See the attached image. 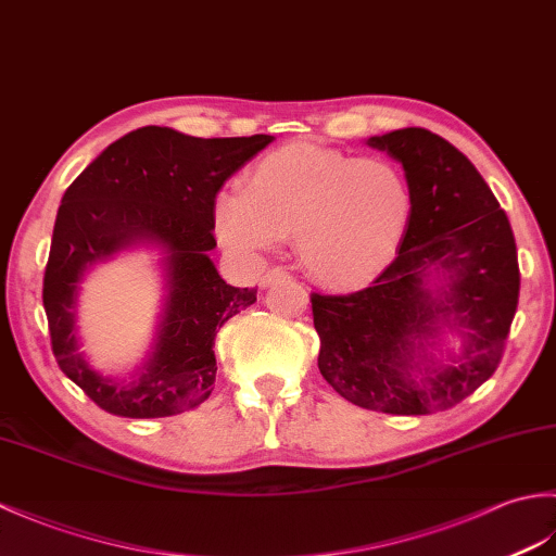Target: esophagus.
Returning a JSON list of instances; mask_svg holds the SVG:
<instances>
[{"instance_id":"34e87169","label":"esophagus","mask_w":556,"mask_h":556,"mask_svg":"<svg viewBox=\"0 0 556 556\" xmlns=\"http://www.w3.org/2000/svg\"><path fill=\"white\" fill-rule=\"evenodd\" d=\"M285 277H289L287 275V269L285 267H271V269H267L263 277H260V287L263 289H267V287H271L275 285V281H279V279H285Z\"/></svg>"}]
</instances>
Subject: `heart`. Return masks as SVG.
Instances as JSON below:
<instances>
[{
    "label": "heart",
    "mask_w": 556,
    "mask_h": 556,
    "mask_svg": "<svg viewBox=\"0 0 556 556\" xmlns=\"http://www.w3.org/2000/svg\"><path fill=\"white\" fill-rule=\"evenodd\" d=\"M413 205V188L394 162L291 143L248 172L245 193L217 195L215 231L222 245L245 257L293 236L313 281L358 289L396 257Z\"/></svg>",
    "instance_id": "1"
}]
</instances>
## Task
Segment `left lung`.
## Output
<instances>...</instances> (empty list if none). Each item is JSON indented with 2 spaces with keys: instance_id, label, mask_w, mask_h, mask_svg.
Returning <instances> with one entry per match:
<instances>
[{
  "instance_id": "8db88e82",
  "label": "left lung",
  "mask_w": 556,
  "mask_h": 556,
  "mask_svg": "<svg viewBox=\"0 0 556 556\" xmlns=\"http://www.w3.org/2000/svg\"><path fill=\"white\" fill-rule=\"evenodd\" d=\"M404 167L413 217L372 287L313 293L325 380L351 404L392 416L446 410L497 370L518 305L509 217L464 152L428 128L370 136ZM456 333L459 349L441 337Z\"/></svg>"
}]
</instances>
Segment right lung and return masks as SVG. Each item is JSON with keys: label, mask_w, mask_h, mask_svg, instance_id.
Returning a JSON list of instances; mask_svg holds the SVG:
<instances>
[{"label": "right lung", "mask_w": 556, "mask_h": 556, "mask_svg": "<svg viewBox=\"0 0 556 556\" xmlns=\"http://www.w3.org/2000/svg\"><path fill=\"white\" fill-rule=\"evenodd\" d=\"M271 136L195 138L143 126L114 140L66 188L56 212L42 303L59 368L100 408L122 418H167L195 408L215 384L217 329L255 303L257 289L219 277L215 198ZM146 244L163 257L165 303L151 353L131 381L102 376L77 341V291L90 267Z\"/></svg>", "instance_id": "obj_1"}]
</instances>
